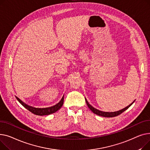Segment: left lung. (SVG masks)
<instances>
[{
    "instance_id": "left-lung-1",
    "label": "left lung",
    "mask_w": 150,
    "mask_h": 150,
    "mask_svg": "<svg viewBox=\"0 0 150 150\" xmlns=\"http://www.w3.org/2000/svg\"><path fill=\"white\" fill-rule=\"evenodd\" d=\"M85 100H86V105L88 107V108L90 109V110L93 112L95 114H97V115L98 116H102V117H115V116H117L118 115H119V114H120L121 113H122L124 111H125V110H127L131 105L133 104L135 100L132 102L131 104H129L128 106H127V107L123 108L120 110H119L117 111H114V112H105V111H100L98 109H96L95 108H94L93 107H92L91 105L88 103V102L87 101V100L85 98Z\"/></svg>"
}]
</instances>
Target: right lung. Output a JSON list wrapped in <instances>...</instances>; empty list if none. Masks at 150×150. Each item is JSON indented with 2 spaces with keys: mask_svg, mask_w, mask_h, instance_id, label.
Wrapping results in <instances>:
<instances>
[{
  "mask_svg": "<svg viewBox=\"0 0 150 150\" xmlns=\"http://www.w3.org/2000/svg\"><path fill=\"white\" fill-rule=\"evenodd\" d=\"M17 100L19 102V103L24 107L26 109H27L28 111L31 112L32 113L36 114V115L38 116H45V115H49V114H52L56 112L57 111H58L64 104V95L63 96L62 98L61 99L60 102L56 104L54 106H52L50 107L47 108H35L30 105L26 104L25 102L22 101L19 98L16 96Z\"/></svg>",
  "mask_w": 150,
  "mask_h": 150,
  "instance_id": "1",
  "label": "right lung"
}]
</instances>
